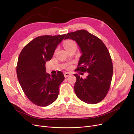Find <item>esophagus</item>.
<instances>
[{
	"mask_svg": "<svg viewBox=\"0 0 134 134\" xmlns=\"http://www.w3.org/2000/svg\"><path fill=\"white\" fill-rule=\"evenodd\" d=\"M64 77H65V78H66V77H69V76L70 75V74L69 73V72H65V73L64 74Z\"/></svg>",
	"mask_w": 134,
	"mask_h": 134,
	"instance_id": "34e87169",
	"label": "esophagus"
}]
</instances>
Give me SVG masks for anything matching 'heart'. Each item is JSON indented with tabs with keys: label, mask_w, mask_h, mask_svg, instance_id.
<instances>
[{
	"label": "heart",
	"mask_w": 134,
	"mask_h": 134,
	"mask_svg": "<svg viewBox=\"0 0 134 134\" xmlns=\"http://www.w3.org/2000/svg\"><path fill=\"white\" fill-rule=\"evenodd\" d=\"M75 46H76V44L72 40H68L64 43V47L66 51Z\"/></svg>",
	"instance_id": "b5f03b06"
}]
</instances>
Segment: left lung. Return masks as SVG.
Segmentation results:
<instances>
[{
    "instance_id": "1",
    "label": "left lung",
    "mask_w": 134,
    "mask_h": 134,
    "mask_svg": "<svg viewBox=\"0 0 134 134\" xmlns=\"http://www.w3.org/2000/svg\"><path fill=\"white\" fill-rule=\"evenodd\" d=\"M66 39L75 41L82 53L76 71L89 74L85 79L74 74L76 95L85 103H98L106 96L112 80L113 65L108 50L100 39L85 30L68 33Z\"/></svg>"
}]
</instances>
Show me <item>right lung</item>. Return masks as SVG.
<instances>
[{"label":"right lung","instance_id":"1","mask_svg":"<svg viewBox=\"0 0 134 134\" xmlns=\"http://www.w3.org/2000/svg\"><path fill=\"white\" fill-rule=\"evenodd\" d=\"M65 35L36 37L19 54L17 65L18 80L28 99L38 106H48L58 97L59 86L65 79L64 76L61 71L50 75L46 73L45 65L51 59Z\"/></svg>","mask_w":134,"mask_h":134}]
</instances>
